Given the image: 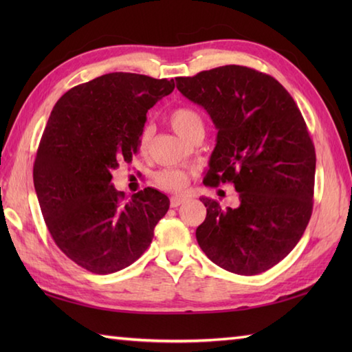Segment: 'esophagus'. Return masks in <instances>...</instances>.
Returning <instances> with one entry per match:
<instances>
[{
  "instance_id": "1",
  "label": "esophagus",
  "mask_w": 352,
  "mask_h": 352,
  "mask_svg": "<svg viewBox=\"0 0 352 352\" xmlns=\"http://www.w3.org/2000/svg\"><path fill=\"white\" fill-rule=\"evenodd\" d=\"M184 201H186L184 197H172L170 198V207L175 208V207H178L180 204H183Z\"/></svg>"
}]
</instances>
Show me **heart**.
<instances>
[{
  "mask_svg": "<svg viewBox=\"0 0 352 352\" xmlns=\"http://www.w3.org/2000/svg\"><path fill=\"white\" fill-rule=\"evenodd\" d=\"M169 122L182 138L189 139L193 133L199 130L204 131V121L203 116L199 115V111L192 107H177L170 111ZM153 138V126L146 124L142 129L139 134V148L140 151H146L149 140ZM155 180L159 183L160 188L169 192H180L186 188V184L189 183V174L182 169L177 168H166L162 169L159 174L155 175Z\"/></svg>",
  "mask_w": 352,
  "mask_h": 352,
  "instance_id": "obj_1",
  "label": "heart"
}]
</instances>
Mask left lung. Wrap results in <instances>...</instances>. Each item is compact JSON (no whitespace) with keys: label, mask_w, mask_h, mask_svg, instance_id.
Returning a JSON list of instances; mask_svg holds the SVG:
<instances>
[{"label":"left lung","mask_w":352,"mask_h":352,"mask_svg":"<svg viewBox=\"0 0 352 352\" xmlns=\"http://www.w3.org/2000/svg\"><path fill=\"white\" fill-rule=\"evenodd\" d=\"M177 89L204 107L218 136L204 184L233 183L237 208L207 207L201 250L239 275L275 266L302 237L313 210L316 154L300 109L267 74L239 65L178 77Z\"/></svg>","instance_id":"1"}]
</instances>
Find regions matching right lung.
I'll return each mask as SVG.
<instances>
[{
  "label": "right lung",
  "mask_w": 352,
  "mask_h": 352,
  "mask_svg": "<svg viewBox=\"0 0 352 352\" xmlns=\"http://www.w3.org/2000/svg\"><path fill=\"white\" fill-rule=\"evenodd\" d=\"M174 87V80L111 72L69 89L51 111L33 166L36 195L56 245L89 272L134 263L168 212L169 198L153 188L126 201L111 170L133 160L146 111Z\"/></svg>",
  "instance_id": "obj_1"
}]
</instances>
